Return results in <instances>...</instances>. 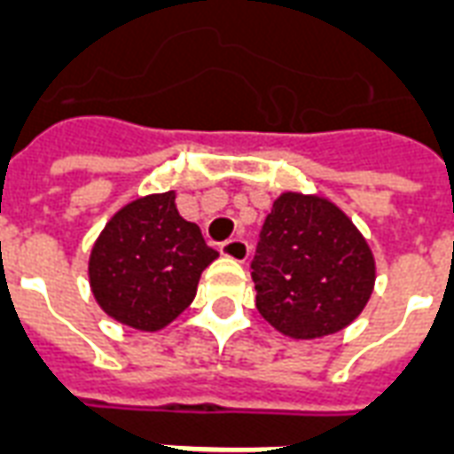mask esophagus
<instances>
[{
	"instance_id": "obj_1",
	"label": "esophagus",
	"mask_w": 454,
	"mask_h": 454,
	"mask_svg": "<svg viewBox=\"0 0 454 454\" xmlns=\"http://www.w3.org/2000/svg\"><path fill=\"white\" fill-rule=\"evenodd\" d=\"M219 252L228 259H235V262H245V259L250 257V245L242 240V238H231V240L221 242Z\"/></svg>"
}]
</instances>
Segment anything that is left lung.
Here are the masks:
<instances>
[{
  "mask_svg": "<svg viewBox=\"0 0 454 454\" xmlns=\"http://www.w3.org/2000/svg\"><path fill=\"white\" fill-rule=\"evenodd\" d=\"M257 309L283 335L338 333L369 302L376 266L355 223L328 200L283 192L252 259Z\"/></svg>",
  "mask_w": 454,
  "mask_h": 454,
  "instance_id": "obj_1",
  "label": "left lung"
}]
</instances>
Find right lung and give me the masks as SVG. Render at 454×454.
I'll use <instances>...</instances> for the list:
<instances>
[{
    "instance_id": "add662e5",
    "label": "right lung",
    "mask_w": 454,
    "mask_h": 454,
    "mask_svg": "<svg viewBox=\"0 0 454 454\" xmlns=\"http://www.w3.org/2000/svg\"><path fill=\"white\" fill-rule=\"evenodd\" d=\"M173 200V192H161L126 204L90 254V288L99 307L137 331L171 324L192 302L204 269L219 257Z\"/></svg>"
}]
</instances>
